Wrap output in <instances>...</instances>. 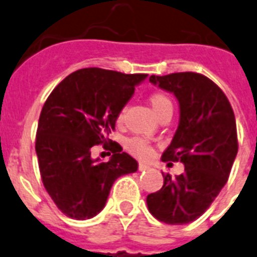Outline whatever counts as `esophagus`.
I'll list each match as a JSON object with an SVG mask.
<instances>
[{"label": "esophagus", "instance_id": "34e87169", "mask_svg": "<svg viewBox=\"0 0 257 257\" xmlns=\"http://www.w3.org/2000/svg\"><path fill=\"white\" fill-rule=\"evenodd\" d=\"M149 169H150V166L146 165V163H142V162H140V163H139L140 171H144V170H149Z\"/></svg>", "mask_w": 257, "mask_h": 257}]
</instances>
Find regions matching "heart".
I'll list each match as a JSON object with an SVG mask.
<instances>
[{
	"label": "heart",
	"instance_id": "heart-1",
	"mask_svg": "<svg viewBox=\"0 0 257 257\" xmlns=\"http://www.w3.org/2000/svg\"><path fill=\"white\" fill-rule=\"evenodd\" d=\"M149 102L152 104L153 111L155 112V115L158 117H162L165 115H172V109H174V104L172 100L167 94L162 91H155L150 94L149 96ZM118 120L122 118V112H120L117 116ZM126 149L132 153L133 155L139 157V158H149L153 153L152 145L149 144L146 140L141 139V137H133V139L126 141Z\"/></svg>",
	"mask_w": 257,
	"mask_h": 257
}]
</instances>
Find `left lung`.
Here are the masks:
<instances>
[{
  "instance_id": "left-lung-1",
  "label": "left lung",
  "mask_w": 257,
  "mask_h": 257,
  "mask_svg": "<svg viewBox=\"0 0 257 257\" xmlns=\"http://www.w3.org/2000/svg\"><path fill=\"white\" fill-rule=\"evenodd\" d=\"M149 79L178 99L180 121L162 161H180L184 172L163 175L162 188L148 195L146 202L158 221L184 225L204 214L227 182L238 153L234 111L221 88L200 73Z\"/></svg>"
}]
</instances>
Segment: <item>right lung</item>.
I'll list each match as a JSON object with an SVG mask.
<instances>
[{
	"label": "right lung",
	"mask_w": 257,
	"mask_h": 257,
	"mask_svg": "<svg viewBox=\"0 0 257 257\" xmlns=\"http://www.w3.org/2000/svg\"><path fill=\"white\" fill-rule=\"evenodd\" d=\"M146 77L79 69L62 79L45 100L36 131L39 170L45 191L66 217L92 218L104 208L116 179L139 169L136 159L107 136L136 85ZM95 145L111 150L108 162L91 158Z\"/></svg>",
	"instance_id": "obj_1"
}]
</instances>
